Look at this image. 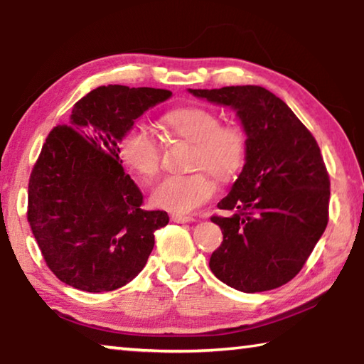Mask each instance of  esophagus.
Wrapping results in <instances>:
<instances>
[{
    "mask_svg": "<svg viewBox=\"0 0 364 364\" xmlns=\"http://www.w3.org/2000/svg\"><path fill=\"white\" fill-rule=\"evenodd\" d=\"M171 221H175V223H191V221H194V218L188 217V215L173 213V215H171Z\"/></svg>",
    "mask_w": 364,
    "mask_h": 364,
    "instance_id": "obj_1",
    "label": "esophagus"
}]
</instances>
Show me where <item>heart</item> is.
I'll return each mask as SVG.
<instances>
[{
	"label": "heart",
	"instance_id": "heart-1",
	"mask_svg": "<svg viewBox=\"0 0 364 364\" xmlns=\"http://www.w3.org/2000/svg\"><path fill=\"white\" fill-rule=\"evenodd\" d=\"M168 134L191 143L188 175L165 176L151 193L152 204L176 213L194 212L217 193L220 180H231L247 159V134L236 123H221L217 112L200 106L168 110L162 117ZM120 157L139 176L151 180L160 168V143L149 128L134 125L123 133ZM208 171L205 172V170Z\"/></svg>",
	"mask_w": 364,
	"mask_h": 364
}]
</instances>
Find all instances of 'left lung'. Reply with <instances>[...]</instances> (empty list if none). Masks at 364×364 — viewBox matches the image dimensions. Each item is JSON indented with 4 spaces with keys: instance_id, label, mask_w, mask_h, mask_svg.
<instances>
[{
    "instance_id": "obj_1",
    "label": "left lung",
    "mask_w": 364,
    "mask_h": 364,
    "mask_svg": "<svg viewBox=\"0 0 364 364\" xmlns=\"http://www.w3.org/2000/svg\"><path fill=\"white\" fill-rule=\"evenodd\" d=\"M236 110L247 159L213 215L223 242L210 257L220 281L241 292L271 291L299 274L328 226L331 181L319 146L287 104L255 85L189 90Z\"/></svg>"
}]
</instances>
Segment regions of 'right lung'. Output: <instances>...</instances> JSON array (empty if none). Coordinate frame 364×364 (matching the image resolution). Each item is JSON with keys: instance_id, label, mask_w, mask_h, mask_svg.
I'll return each instance as SVG.
<instances>
[{"instance_id": "1", "label": "right lung", "mask_w": 364, "mask_h": 364, "mask_svg": "<svg viewBox=\"0 0 364 364\" xmlns=\"http://www.w3.org/2000/svg\"><path fill=\"white\" fill-rule=\"evenodd\" d=\"M168 90L100 86L49 132L30 175L27 220L48 268L85 292L115 291L138 276L164 210H143V193L122 167L119 143Z\"/></svg>"}]
</instances>
